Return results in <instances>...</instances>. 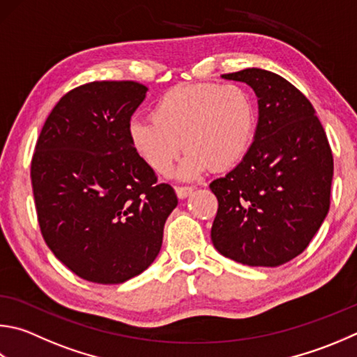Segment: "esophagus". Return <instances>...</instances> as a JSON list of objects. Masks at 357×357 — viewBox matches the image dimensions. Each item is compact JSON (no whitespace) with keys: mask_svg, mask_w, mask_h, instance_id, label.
<instances>
[{"mask_svg":"<svg viewBox=\"0 0 357 357\" xmlns=\"http://www.w3.org/2000/svg\"><path fill=\"white\" fill-rule=\"evenodd\" d=\"M174 190H176V195H178V198H181V199H184V198H187L192 193V187H187V185H176L174 187Z\"/></svg>","mask_w":357,"mask_h":357,"instance_id":"esophagus-1","label":"esophagus"}]
</instances>
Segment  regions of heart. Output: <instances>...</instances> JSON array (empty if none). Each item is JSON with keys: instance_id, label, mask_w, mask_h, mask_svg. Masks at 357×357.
Listing matches in <instances>:
<instances>
[{"instance_id": "obj_1", "label": "heart", "mask_w": 357, "mask_h": 357, "mask_svg": "<svg viewBox=\"0 0 357 357\" xmlns=\"http://www.w3.org/2000/svg\"><path fill=\"white\" fill-rule=\"evenodd\" d=\"M257 128L251 93L238 84L197 82L173 87L156 101L151 119L129 123V140L137 156L159 174L172 172L183 151L179 176L193 179L223 172L245 159Z\"/></svg>"}]
</instances>
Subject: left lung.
<instances>
[{
  "label": "left lung",
  "mask_w": 357,
  "mask_h": 357,
  "mask_svg": "<svg viewBox=\"0 0 357 357\" xmlns=\"http://www.w3.org/2000/svg\"><path fill=\"white\" fill-rule=\"evenodd\" d=\"M222 77L255 90L259 120L245 159L209 185L218 199L212 243L243 265L278 267L307 248L328 215L331 146L310 101L280 75L246 68Z\"/></svg>",
  "instance_id": "obj_1"
}]
</instances>
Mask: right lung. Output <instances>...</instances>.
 <instances>
[{"label":"right lung","mask_w":357,"mask_h":357,"mask_svg":"<svg viewBox=\"0 0 357 357\" xmlns=\"http://www.w3.org/2000/svg\"><path fill=\"white\" fill-rule=\"evenodd\" d=\"M144 84L95 81L70 90L48 115L31 162L42 236L82 280L121 284L159 255L170 184L134 151L129 123Z\"/></svg>","instance_id":"1"}]
</instances>
